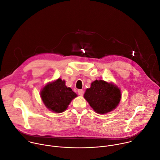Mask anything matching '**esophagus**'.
<instances>
[{
    "label": "esophagus",
    "instance_id": "esophagus-1",
    "mask_svg": "<svg viewBox=\"0 0 160 160\" xmlns=\"http://www.w3.org/2000/svg\"><path fill=\"white\" fill-rule=\"evenodd\" d=\"M78 94H79L80 96H82L83 94H84V90H83V89H78Z\"/></svg>",
    "mask_w": 160,
    "mask_h": 160
}]
</instances>
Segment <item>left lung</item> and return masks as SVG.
I'll return each instance as SVG.
<instances>
[{
  "label": "left lung",
  "instance_id": "8db88e82",
  "mask_svg": "<svg viewBox=\"0 0 160 160\" xmlns=\"http://www.w3.org/2000/svg\"><path fill=\"white\" fill-rule=\"evenodd\" d=\"M84 98L96 113L105 114L117 108L121 99V92L113 83L96 80L86 90Z\"/></svg>",
  "mask_w": 160,
  "mask_h": 160
}]
</instances>
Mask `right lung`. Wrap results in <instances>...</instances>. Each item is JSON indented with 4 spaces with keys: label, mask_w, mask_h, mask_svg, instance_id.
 <instances>
[{
    "label": "right lung",
    "mask_w": 160,
    "mask_h": 160,
    "mask_svg": "<svg viewBox=\"0 0 160 160\" xmlns=\"http://www.w3.org/2000/svg\"><path fill=\"white\" fill-rule=\"evenodd\" d=\"M45 107L57 113L64 112L77 94L71 88L66 86V81L58 79L46 84L40 92Z\"/></svg>",
    "instance_id": "obj_1"
}]
</instances>
